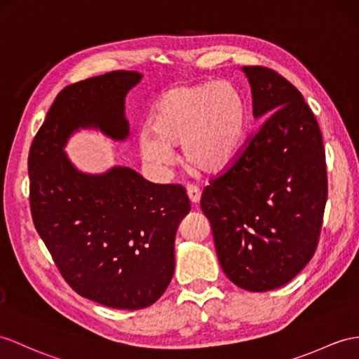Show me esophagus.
Returning a JSON list of instances; mask_svg holds the SVG:
<instances>
[{"label": "esophagus", "instance_id": "esophagus-1", "mask_svg": "<svg viewBox=\"0 0 359 359\" xmlns=\"http://www.w3.org/2000/svg\"><path fill=\"white\" fill-rule=\"evenodd\" d=\"M187 195L191 201V204H198L201 201V190H199V187H196L194 184L187 186Z\"/></svg>", "mask_w": 359, "mask_h": 359}]
</instances>
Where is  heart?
<instances>
[{"mask_svg":"<svg viewBox=\"0 0 359 359\" xmlns=\"http://www.w3.org/2000/svg\"><path fill=\"white\" fill-rule=\"evenodd\" d=\"M248 109L243 95L229 82L178 83L154 104L151 129L138 135L143 158L156 168L182 161L194 172L215 173L230 165L245 142Z\"/></svg>","mask_w":359,"mask_h":359,"instance_id":"b5f03b06","label":"heart"}]
</instances>
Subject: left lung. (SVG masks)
<instances>
[{
	"instance_id": "1",
	"label": "left lung",
	"mask_w": 359,
	"mask_h": 359,
	"mask_svg": "<svg viewBox=\"0 0 359 359\" xmlns=\"http://www.w3.org/2000/svg\"><path fill=\"white\" fill-rule=\"evenodd\" d=\"M255 117L266 116L234 161L210 180L201 208L222 271L265 292L291 282L317 250L327 199L326 154L302 93L266 67H243Z\"/></svg>"
}]
</instances>
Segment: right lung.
<instances>
[{
	"label": "right lung",
	"mask_w": 359,
	"mask_h": 359,
	"mask_svg": "<svg viewBox=\"0 0 359 359\" xmlns=\"http://www.w3.org/2000/svg\"><path fill=\"white\" fill-rule=\"evenodd\" d=\"M140 81V73L112 72L65 86L29 152L33 224L59 273L85 299L129 311L155 303L172 280L175 234L190 212L186 189L129 168L82 173L64 146L79 128L125 140V97Z\"/></svg>",
	"instance_id": "right-lung-1"
}]
</instances>
